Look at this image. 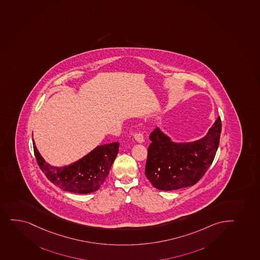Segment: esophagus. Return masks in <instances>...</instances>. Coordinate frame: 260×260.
<instances>
[{
    "mask_svg": "<svg viewBox=\"0 0 260 260\" xmlns=\"http://www.w3.org/2000/svg\"><path fill=\"white\" fill-rule=\"evenodd\" d=\"M134 137L137 143H143L144 142V137H143V135L142 133H136L134 135Z\"/></svg>",
    "mask_w": 260,
    "mask_h": 260,
    "instance_id": "1",
    "label": "esophagus"
}]
</instances>
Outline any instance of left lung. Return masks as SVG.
<instances>
[{"label": "left lung", "mask_w": 260, "mask_h": 260, "mask_svg": "<svg viewBox=\"0 0 260 260\" xmlns=\"http://www.w3.org/2000/svg\"><path fill=\"white\" fill-rule=\"evenodd\" d=\"M221 120L218 117L198 140L176 143L159 127L149 136L145 175L153 187L164 191L191 187L213 162L219 143Z\"/></svg>", "instance_id": "left-lung-1"}]
</instances>
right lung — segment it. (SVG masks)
Here are the masks:
<instances>
[{
    "label": "right lung",
    "instance_id": "add662e5",
    "mask_svg": "<svg viewBox=\"0 0 260 260\" xmlns=\"http://www.w3.org/2000/svg\"><path fill=\"white\" fill-rule=\"evenodd\" d=\"M38 165L47 178L64 191L85 194L99 189L117 157L119 143L98 145L87 155L64 166H52L42 157L32 139Z\"/></svg>",
    "mask_w": 260,
    "mask_h": 260
}]
</instances>
